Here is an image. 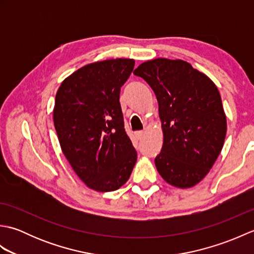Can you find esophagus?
Returning <instances> with one entry per match:
<instances>
[{
  "label": "esophagus",
  "mask_w": 254,
  "mask_h": 254,
  "mask_svg": "<svg viewBox=\"0 0 254 254\" xmlns=\"http://www.w3.org/2000/svg\"><path fill=\"white\" fill-rule=\"evenodd\" d=\"M135 136L137 137V139H142L144 136V132L143 131H138L135 133Z\"/></svg>",
  "instance_id": "1"
}]
</instances>
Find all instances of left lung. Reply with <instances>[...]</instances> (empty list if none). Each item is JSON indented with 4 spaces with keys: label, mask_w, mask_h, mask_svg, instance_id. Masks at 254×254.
Returning a JSON list of instances; mask_svg holds the SVG:
<instances>
[{
    "label": "left lung",
    "mask_w": 254,
    "mask_h": 254,
    "mask_svg": "<svg viewBox=\"0 0 254 254\" xmlns=\"http://www.w3.org/2000/svg\"><path fill=\"white\" fill-rule=\"evenodd\" d=\"M158 101L164 134L155 165L176 188H192L206 176L224 146L227 120L213 80L182 60L158 58L139 64Z\"/></svg>",
    "instance_id": "1"
}]
</instances>
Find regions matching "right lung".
<instances>
[{"instance_id": "right-lung-1", "label": "right lung", "mask_w": 254, "mask_h": 254, "mask_svg": "<svg viewBox=\"0 0 254 254\" xmlns=\"http://www.w3.org/2000/svg\"><path fill=\"white\" fill-rule=\"evenodd\" d=\"M134 64L133 59L87 64L57 91L53 122L61 149L79 179L97 192L121 188L136 163L119 101Z\"/></svg>"}]
</instances>
